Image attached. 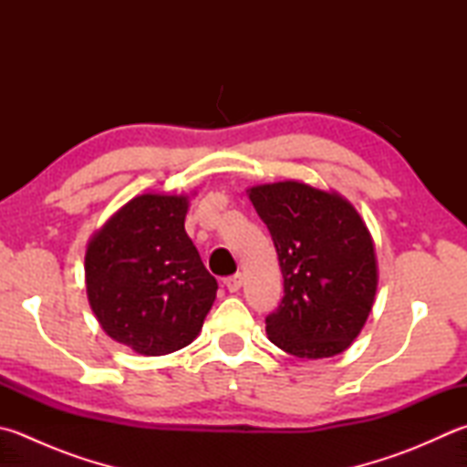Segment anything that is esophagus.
I'll return each mask as SVG.
<instances>
[{"mask_svg": "<svg viewBox=\"0 0 467 467\" xmlns=\"http://www.w3.org/2000/svg\"><path fill=\"white\" fill-rule=\"evenodd\" d=\"M223 285H225L227 290H230V293H237V290H240L242 285H244V276L240 275V272H237V275H234V276H230V278H225Z\"/></svg>", "mask_w": 467, "mask_h": 467, "instance_id": "obj_1", "label": "esophagus"}]
</instances>
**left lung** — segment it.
<instances>
[{
    "mask_svg": "<svg viewBox=\"0 0 467 467\" xmlns=\"http://www.w3.org/2000/svg\"><path fill=\"white\" fill-rule=\"evenodd\" d=\"M254 209L275 242L285 296L266 317L286 354L321 359L346 351L366 325L378 288L372 234L337 191L301 181L254 184Z\"/></svg>",
    "mask_w": 467,
    "mask_h": 467,
    "instance_id": "left-lung-1",
    "label": "left lung"
}]
</instances>
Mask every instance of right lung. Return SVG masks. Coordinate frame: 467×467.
I'll use <instances>...</instances> for the list:
<instances>
[{
    "instance_id": "right-lung-1",
    "label": "right lung",
    "mask_w": 467,
    "mask_h": 467,
    "mask_svg": "<svg viewBox=\"0 0 467 467\" xmlns=\"http://www.w3.org/2000/svg\"><path fill=\"white\" fill-rule=\"evenodd\" d=\"M189 195L144 192L119 207L85 252L91 311L108 336L140 356H166L199 336L215 301L184 232Z\"/></svg>"
}]
</instances>
